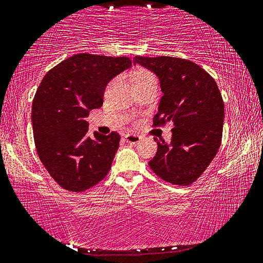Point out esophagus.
<instances>
[{
  "instance_id": "obj_1",
  "label": "esophagus",
  "mask_w": 263,
  "mask_h": 263,
  "mask_svg": "<svg viewBox=\"0 0 263 263\" xmlns=\"http://www.w3.org/2000/svg\"><path fill=\"white\" fill-rule=\"evenodd\" d=\"M125 139H126L128 144L136 145L141 140V137L138 135H133V133H127V135H125Z\"/></svg>"
}]
</instances>
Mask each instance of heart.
Instances as JSON below:
<instances>
[{
	"mask_svg": "<svg viewBox=\"0 0 263 263\" xmlns=\"http://www.w3.org/2000/svg\"><path fill=\"white\" fill-rule=\"evenodd\" d=\"M148 77H153V74L147 71V70H138L133 73L132 76V81H137V79H143V78H148Z\"/></svg>",
	"mask_w": 263,
	"mask_h": 263,
	"instance_id": "b5f03b06",
	"label": "heart"
}]
</instances>
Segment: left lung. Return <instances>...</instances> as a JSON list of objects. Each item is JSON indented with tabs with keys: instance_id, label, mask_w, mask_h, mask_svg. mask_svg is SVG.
<instances>
[{
	"instance_id": "1",
	"label": "left lung",
	"mask_w": 263,
	"mask_h": 263,
	"mask_svg": "<svg viewBox=\"0 0 263 263\" xmlns=\"http://www.w3.org/2000/svg\"><path fill=\"white\" fill-rule=\"evenodd\" d=\"M133 62L159 77L164 96L153 126L173 122L170 144L158 141L148 161L158 177L173 185H191L205 172L222 139L224 105L214 78L201 66L178 57L136 56Z\"/></svg>"
}]
</instances>
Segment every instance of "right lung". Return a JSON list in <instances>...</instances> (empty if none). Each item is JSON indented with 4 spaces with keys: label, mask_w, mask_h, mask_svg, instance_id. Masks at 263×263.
I'll return each mask as SVG.
<instances>
[{
    "label": "right lung",
    "mask_w": 263,
    "mask_h": 263,
    "mask_svg": "<svg viewBox=\"0 0 263 263\" xmlns=\"http://www.w3.org/2000/svg\"><path fill=\"white\" fill-rule=\"evenodd\" d=\"M132 65L128 57L76 53L48 71L32 101L37 154L62 189L83 192L102 181L111 168L120 136H87L90 110L103 105L112 78Z\"/></svg>",
    "instance_id": "right-lung-1"
}]
</instances>
